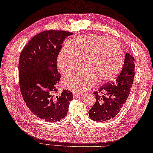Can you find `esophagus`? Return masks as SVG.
I'll return each instance as SVG.
<instances>
[{
	"label": "esophagus",
	"instance_id": "34e87169",
	"mask_svg": "<svg viewBox=\"0 0 153 153\" xmlns=\"http://www.w3.org/2000/svg\"><path fill=\"white\" fill-rule=\"evenodd\" d=\"M82 96H83L82 94H79V93H73V97L74 98H78L80 97H82Z\"/></svg>",
	"mask_w": 153,
	"mask_h": 153
}]
</instances>
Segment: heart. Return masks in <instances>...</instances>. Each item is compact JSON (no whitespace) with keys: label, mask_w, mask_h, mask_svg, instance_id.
<instances>
[{"label":"heart","mask_w":153,"mask_h":153,"mask_svg":"<svg viewBox=\"0 0 153 153\" xmlns=\"http://www.w3.org/2000/svg\"><path fill=\"white\" fill-rule=\"evenodd\" d=\"M84 58L86 69L71 72L63 77V85L76 93H83L92 87L98 79L101 82L114 79L123 66L122 48L116 39L89 34L76 37L71 44L62 48L58 66L63 72L76 69Z\"/></svg>","instance_id":"1"}]
</instances>
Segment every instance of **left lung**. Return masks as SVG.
<instances>
[{
  "mask_svg": "<svg viewBox=\"0 0 153 153\" xmlns=\"http://www.w3.org/2000/svg\"><path fill=\"white\" fill-rule=\"evenodd\" d=\"M134 58L127 53L120 74L114 82L93 93L96 101L89 111V117L95 122L113 119L122 111L130 95L134 78Z\"/></svg>",
  "mask_w": 153,
  "mask_h": 153,
  "instance_id": "left-lung-1",
  "label": "left lung"
}]
</instances>
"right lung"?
Returning <instances> with one entry per match:
<instances>
[{
    "mask_svg": "<svg viewBox=\"0 0 153 153\" xmlns=\"http://www.w3.org/2000/svg\"><path fill=\"white\" fill-rule=\"evenodd\" d=\"M66 31H45L35 36L21 52L19 77L24 101L35 116L48 122L66 116L72 93L64 90L56 95L60 75L57 57L66 37Z\"/></svg>",
    "mask_w": 153,
    "mask_h": 153,
    "instance_id": "obj_1",
    "label": "right lung"
}]
</instances>
